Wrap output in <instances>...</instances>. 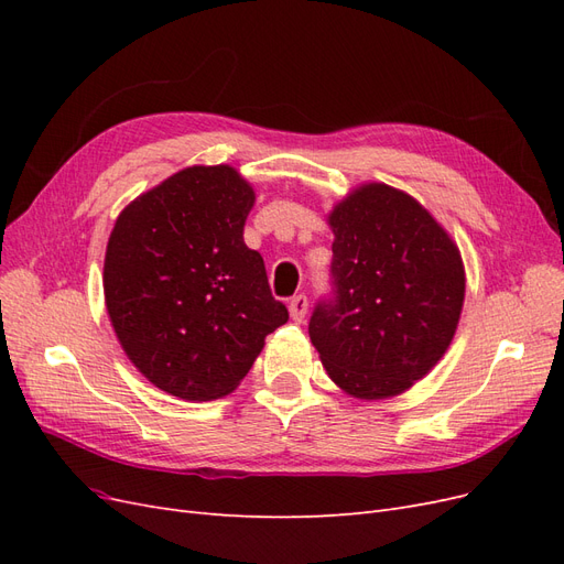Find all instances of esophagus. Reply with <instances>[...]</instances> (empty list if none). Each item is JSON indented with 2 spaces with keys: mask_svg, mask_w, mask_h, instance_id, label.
Here are the masks:
<instances>
[{
  "mask_svg": "<svg viewBox=\"0 0 564 564\" xmlns=\"http://www.w3.org/2000/svg\"><path fill=\"white\" fill-rule=\"evenodd\" d=\"M305 313H308V299H305L303 294L289 301V315H292L294 322H301L305 317Z\"/></svg>",
  "mask_w": 564,
  "mask_h": 564,
  "instance_id": "esophagus-1",
  "label": "esophagus"
}]
</instances>
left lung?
Returning a JSON list of instances; mask_svg holds the SVG:
<instances>
[{"instance_id": "obj_1", "label": "left lung", "mask_w": 564, "mask_h": 564, "mask_svg": "<svg viewBox=\"0 0 564 564\" xmlns=\"http://www.w3.org/2000/svg\"><path fill=\"white\" fill-rule=\"evenodd\" d=\"M327 220L334 296L315 305L313 346L348 395H400L454 338L466 296L458 247L429 209L386 183L355 187Z\"/></svg>"}]
</instances>
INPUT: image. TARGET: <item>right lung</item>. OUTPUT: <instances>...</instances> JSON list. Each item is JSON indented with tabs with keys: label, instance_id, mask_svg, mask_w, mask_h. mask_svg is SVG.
Wrapping results in <instances>:
<instances>
[{
	"label": "right lung",
	"instance_id": "add662e5",
	"mask_svg": "<svg viewBox=\"0 0 564 564\" xmlns=\"http://www.w3.org/2000/svg\"><path fill=\"white\" fill-rule=\"evenodd\" d=\"M253 187L228 164L187 166L117 216L104 265L112 329L160 390L232 392L289 319L259 251L245 245Z\"/></svg>",
	"mask_w": 564,
	"mask_h": 564
}]
</instances>
